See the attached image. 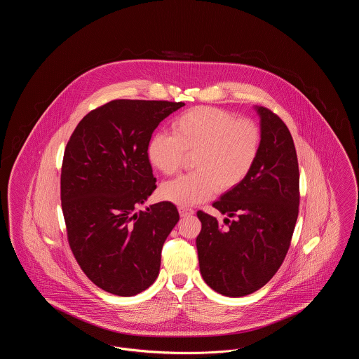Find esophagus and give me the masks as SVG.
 <instances>
[{"label": "esophagus", "mask_w": 359, "mask_h": 359, "mask_svg": "<svg viewBox=\"0 0 359 359\" xmlns=\"http://www.w3.org/2000/svg\"><path fill=\"white\" fill-rule=\"evenodd\" d=\"M179 214H180V217H189L194 214V210L187 208V207H179Z\"/></svg>", "instance_id": "1"}]
</instances>
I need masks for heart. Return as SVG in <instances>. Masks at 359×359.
Segmentation results:
<instances>
[{
  "instance_id": "b5f03b06",
  "label": "heart",
  "mask_w": 359,
  "mask_h": 359,
  "mask_svg": "<svg viewBox=\"0 0 359 359\" xmlns=\"http://www.w3.org/2000/svg\"><path fill=\"white\" fill-rule=\"evenodd\" d=\"M173 135L157 133L148 157L164 175L180 171L188 157L195 172L164 183L160 196L180 207L203 203L218 189L229 192L246 179L261 149V130L255 121L237 118L218 107L199 106L172 123Z\"/></svg>"
}]
</instances>
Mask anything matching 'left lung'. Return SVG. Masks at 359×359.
<instances>
[{
  "instance_id": "8db88e82",
  "label": "left lung",
  "mask_w": 359,
  "mask_h": 359,
  "mask_svg": "<svg viewBox=\"0 0 359 359\" xmlns=\"http://www.w3.org/2000/svg\"><path fill=\"white\" fill-rule=\"evenodd\" d=\"M255 109L261 126L256 164L238 187L212 203L229 218L219 223L198 211L201 273L210 288L229 297L250 294L273 277L287 256L299 215L293 138L273 111L262 106Z\"/></svg>"
}]
</instances>
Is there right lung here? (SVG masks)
<instances>
[{"instance_id":"1","label":"right lung","mask_w":359,"mask_h":359,"mask_svg":"<svg viewBox=\"0 0 359 359\" xmlns=\"http://www.w3.org/2000/svg\"><path fill=\"white\" fill-rule=\"evenodd\" d=\"M183 106L116 100L90 111L69 137L60 176L69 248L86 276L109 293L135 296L158 276L179 212L171 202L137 207L156 188L148 157L152 133Z\"/></svg>"}]
</instances>
